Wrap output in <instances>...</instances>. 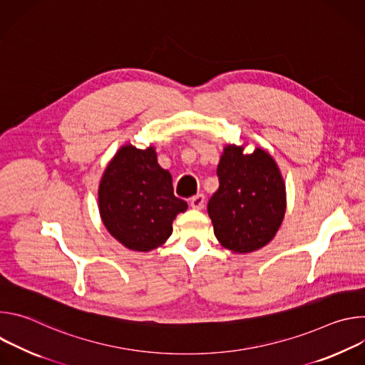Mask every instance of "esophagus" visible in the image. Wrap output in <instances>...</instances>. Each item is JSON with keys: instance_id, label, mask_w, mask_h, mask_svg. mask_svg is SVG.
Masks as SVG:
<instances>
[{"instance_id": "1", "label": "esophagus", "mask_w": 365, "mask_h": 365, "mask_svg": "<svg viewBox=\"0 0 365 365\" xmlns=\"http://www.w3.org/2000/svg\"><path fill=\"white\" fill-rule=\"evenodd\" d=\"M189 203H190V206L193 207V210H202V207L205 206V196L202 193H199V195L193 196Z\"/></svg>"}]
</instances>
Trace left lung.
Segmentation results:
<instances>
[{
	"instance_id": "8db88e82",
	"label": "left lung",
	"mask_w": 365,
	"mask_h": 365,
	"mask_svg": "<svg viewBox=\"0 0 365 365\" xmlns=\"http://www.w3.org/2000/svg\"><path fill=\"white\" fill-rule=\"evenodd\" d=\"M220 187L207 202L218 241L234 252H251L276 235L286 210L283 178L262 148L242 154L227 145L217 169Z\"/></svg>"
}]
</instances>
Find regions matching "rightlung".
<instances>
[{
  "label": "right lung",
  "mask_w": 365,
  "mask_h": 365,
  "mask_svg": "<svg viewBox=\"0 0 365 365\" xmlns=\"http://www.w3.org/2000/svg\"><path fill=\"white\" fill-rule=\"evenodd\" d=\"M103 225L123 245L150 251L172 235V222L187 203L173 193L172 176L158 163L153 147L124 145L99 185Z\"/></svg>",
  "instance_id": "1"
}]
</instances>
